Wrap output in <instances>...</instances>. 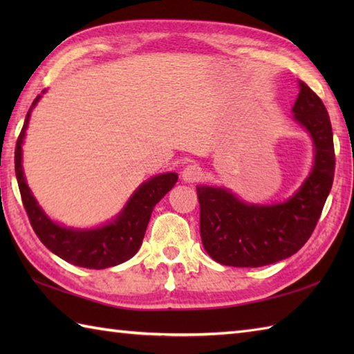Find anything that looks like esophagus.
Here are the masks:
<instances>
[{
    "label": "esophagus",
    "instance_id": "1",
    "mask_svg": "<svg viewBox=\"0 0 354 354\" xmlns=\"http://www.w3.org/2000/svg\"><path fill=\"white\" fill-rule=\"evenodd\" d=\"M202 178V170L198 165H187V167L183 170V179L185 183L193 184L198 183Z\"/></svg>",
    "mask_w": 354,
    "mask_h": 354
}]
</instances>
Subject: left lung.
<instances>
[{
    "label": "left lung",
    "mask_w": 354,
    "mask_h": 354,
    "mask_svg": "<svg viewBox=\"0 0 354 354\" xmlns=\"http://www.w3.org/2000/svg\"><path fill=\"white\" fill-rule=\"evenodd\" d=\"M298 86L293 120L310 135L313 165L288 201L248 204L223 187H196L202 245L221 265H272L301 250L317 227L335 176L333 132L324 103L304 82L299 80Z\"/></svg>",
    "instance_id": "left-lung-1"
}]
</instances>
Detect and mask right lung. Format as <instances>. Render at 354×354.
I'll list each match as a JSON object with an SVG mask.
<instances>
[{"label": "right lung", "instance_id": "right-lung-1", "mask_svg": "<svg viewBox=\"0 0 354 354\" xmlns=\"http://www.w3.org/2000/svg\"><path fill=\"white\" fill-rule=\"evenodd\" d=\"M42 94L37 95L30 106L15 149V171H17L22 204L32 228L53 254L74 266L104 269L124 263L140 250L153 207L165 196V193L173 189L178 181V175L175 171H170L147 179L133 192L122 212L102 227L77 230L51 221L37 204L32 190L28 189L22 170V145H24L30 114L41 100Z\"/></svg>", "mask_w": 354, "mask_h": 354}]
</instances>
